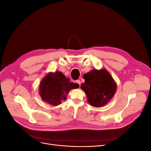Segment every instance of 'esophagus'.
<instances>
[{"mask_svg": "<svg viewBox=\"0 0 151 151\" xmlns=\"http://www.w3.org/2000/svg\"><path fill=\"white\" fill-rule=\"evenodd\" d=\"M75 83H78L79 85H80V84H81V81H80V80H76V81H75Z\"/></svg>", "mask_w": 151, "mask_h": 151, "instance_id": "obj_1", "label": "esophagus"}]
</instances>
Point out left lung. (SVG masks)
Returning a JSON list of instances; mask_svg holds the SVG:
<instances>
[{
    "label": "left lung",
    "instance_id": "1",
    "mask_svg": "<svg viewBox=\"0 0 151 151\" xmlns=\"http://www.w3.org/2000/svg\"><path fill=\"white\" fill-rule=\"evenodd\" d=\"M85 82L81 86L88 98L89 104L100 108L111 100L117 90V84L106 69H93L84 74Z\"/></svg>",
    "mask_w": 151,
    "mask_h": 151
}]
</instances>
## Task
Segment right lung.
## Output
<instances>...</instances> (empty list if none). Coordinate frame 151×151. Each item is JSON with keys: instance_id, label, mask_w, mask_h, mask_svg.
I'll return each instance as SVG.
<instances>
[{"instance_id": "right-lung-1", "label": "right lung", "mask_w": 151, "mask_h": 151, "mask_svg": "<svg viewBox=\"0 0 151 151\" xmlns=\"http://www.w3.org/2000/svg\"><path fill=\"white\" fill-rule=\"evenodd\" d=\"M77 83L70 82V79L60 71L50 72L40 83L39 94L42 100L54 106L61 104L67 99L70 90L78 88Z\"/></svg>"}]
</instances>
